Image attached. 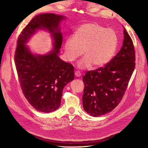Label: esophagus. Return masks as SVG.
Masks as SVG:
<instances>
[{"label": "esophagus", "mask_w": 148, "mask_h": 148, "mask_svg": "<svg viewBox=\"0 0 148 148\" xmlns=\"http://www.w3.org/2000/svg\"><path fill=\"white\" fill-rule=\"evenodd\" d=\"M74 74H75V75L76 77H80L81 75V73H80V72H79V71H75Z\"/></svg>", "instance_id": "esophagus-1"}]
</instances>
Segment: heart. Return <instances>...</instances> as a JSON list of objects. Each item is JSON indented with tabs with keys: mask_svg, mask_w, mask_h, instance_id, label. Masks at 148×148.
I'll list each match as a JSON object with an SVG mask.
<instances>
[{
	"mask_svg": "<svg viewBox=\"0 0 148 148\" xmlns=\"http://www.w3.org/2000/svg\"><path fill=\"white\" fill-rule=\"evenodd\" d=\"M118 46L115 32L96 23L81 25L64 43L66 60L73 62L86 54L78 62V67L87 69L92 65L102 67L107 64L114 56Z\"/></svg>",
	"mask_w": 148,
	"mask_h": 148,
	"instance_id": "heart-1",
	"label": "heart"
}]
</instances>
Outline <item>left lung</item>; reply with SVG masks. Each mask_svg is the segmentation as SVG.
Returning a JSON list of instances; mask_svg holds the SVG:
<instances>
[{"label":"left lung","mask_w":148,"mask_h":148,"mask_svg":"<svg viewBox=\"0 0 148 148\" xmlns=\"http://www.w3.org/2000/svg\"><path fill=\"white\" fill-rule=\"evenodd\" d=\"M124 40L120 51L103 67L87 71L82 103L90 115L99 116L110 112L119 104L135 67L133 41L124 28Z\"/></svg>","instance_id":"8db88e82"}]
</instances>
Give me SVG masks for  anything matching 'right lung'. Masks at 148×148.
Masks as SVG:
<instances>
[{
    "label": "right lung",
    "mask_w": 148,
    "mask_h": 148,
    "mask_svg": "<svg viewBox=\"0 0 148 148\" xmlns=\"http://www.w3.org/2000/svg\"><path fill=\"white\" fill-rule=\"evenodd\" d=\"M64 18L54 14L38 15L25 27L17 40L14 58L20 86L28 102L41 112H52L60 107L63 88L74 79L73 66L58 56L62 43L59 27ZM40 29L48 30L54 40V48L45 56L33 55L26 45Z\"/></svg>",
    "instance_id": "1"
}]
</instances>
